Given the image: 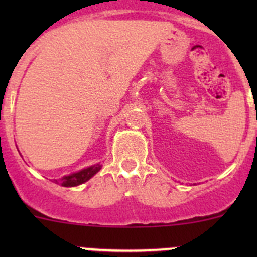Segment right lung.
<instances>
[{
    "label": "right lung",
    "mask_w": 257,
    "mask_h": 257,
    "mask_svg": "<svg viewBox=\"0 0 257 257\" xmlns=\"http://www.w3.org/2000/svg\"><path fill=\"white\" fill-rule=\"evenodd\" d=\"M102 165L100 164H95L92 165V167H88L85 169L79 170L78 173H73L71 175H67V177H63L59 180H54L57 184H61L62 186H77L80 185V184L85 183L87 180H89L90 178L93 177L94 174H97L98 172L100 170Z\"/></svg>",
    "instance_id": "obj_1"
}]
</instances>
